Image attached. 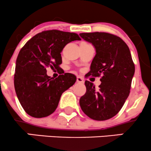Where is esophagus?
<instances>
[{"label":"esophagus","mask_w":151,"mask_h":151,"mask_svg":"<svg viewBox=\"0 0 151 151\" xmlns=\"http://www.w3.org/2000/svg\"><path fill=\"white\" fill-rule=\"evenodd\" d=\"M77 82L78 83H84V80L80 77H77Z\"/></svg>","instance_id":"34e87169"}]
</instances>
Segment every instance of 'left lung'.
Wrapping results in <instances>:
<instances>
[{
	"label": "left lung",
	"instance_id": "left-lung-1",
	"mask_svg": "<svg viewBox=\"0 0 151 151\" xmlns=\"http://www.w3.org/2000/svg\"><path fill=\"white\" fill-rule=\"evenodd\" d=\"M80 35L93 44L96 51L88 76H101L98 90L92 82L85 81L86 93L80 98V107L92 119H109L119 113L129 95L134 64L129 47L110 33L96 32Z\"/></svg>",
	"mask_w": 151,
	"mask_h": 151
}]
</instances>
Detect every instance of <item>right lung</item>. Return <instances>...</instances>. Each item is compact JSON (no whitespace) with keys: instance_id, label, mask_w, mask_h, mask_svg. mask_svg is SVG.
<instances>
[{"instance_id":"add662e5","label":"right lung","mask_w":151,"mask_h":151,"mask_svg":"<svg viewBox=\"0 0 151 151\" xmlns=\"http://www.w3.org/2000/svg\"><path fill=\"white\" fill-rule=\"evenodd\" d=\"M80 40L76 33L47 30L32 37L20 50L16 62L14 88L22 108L29 116L42 118L53 114L62 93L75 83L74 74L65 73L50 78L46 69L59 70L63 47L71 41Z\"/></svg>"}]
</instances>
